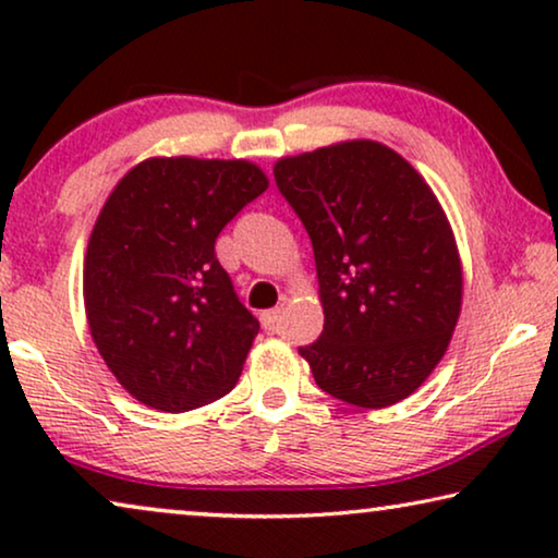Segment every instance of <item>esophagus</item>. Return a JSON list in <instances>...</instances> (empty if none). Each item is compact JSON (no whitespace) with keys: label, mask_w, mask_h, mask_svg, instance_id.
<instances>
[{"label":"esophagus","mask_w":558,"mask_h":558,"mask_svg":"<svg viewBox=\"0 0 558 558\" xmlns=\"http://www.w3.org/2000/svg\"><path fill=\"white\" fill-rule=\"evenodd\" d=\"M281 315H284V310H281V307L262 312V325H264V330H269V332L277 330L279 323H281Z\"/></svg>","instance_id":"1"}]
</instances>
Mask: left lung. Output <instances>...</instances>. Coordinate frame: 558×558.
I'll list each match as a JSON object with an SVG mask.
<instances>
[{
    "label": "left lung",
    "instance_id": "8db88e82",
    "mask_svg": "<svg viewBox=\"0 0 558 558\" xmlns=\"http://www.w3.org/2000/svg\"><path fill=\"white\" fill-rule=\"evenodd\" d=\"M274 180L315 251L325 327L300 355L317 386L363 409L407 399L437 368L462 307L460 254L437 195L371 140L279 159Z\"/></svg>",
    "mask_w": 558,
    "mask_h": 558
}]
</instances>
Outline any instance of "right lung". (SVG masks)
Listing matches in <instances>:
<instances>
[{"label":"right lung","mask_w":558,"mask_h":558,"mask_svg":"<svg viewBox=\"0 0 558 558\" xmlns=\"http://www.w3.org/2000/svg\"><path fill=\"white\" fill-rule=\"evenodd\" d=\"M266 187L246 159L151 157L104 203L83 300L98 353L136 401L180 414L235 386L258 319L216 258V239Z\"/></svg>","instance_id":"add662e5"}]
</instances>
